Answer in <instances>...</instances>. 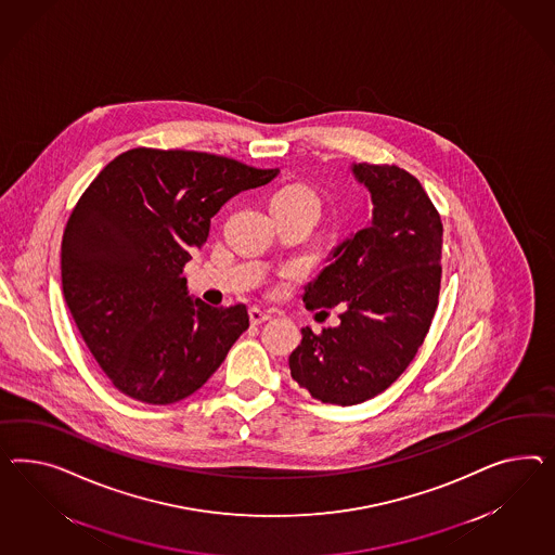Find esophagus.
Returning a JSON list of instances; mask_svg holds the SVG:
<instances>
[{"mask_svg": "<svg viewBox=\"0 0 555 555\" xmlns=\"http://www.w3.org/2000/svg\"><path fill=\"white\" fill-rule=\"evenodd\" d=\"M248 317H250V323H253V325H260V323L269 321L270 313L262 311V309H258V307H253V309L248 311Z\"/></svg>", "mask_w": 555, "mask_h": 555, "instance_id": "esophagus-1", "label": "esophagus"}]
</instances>
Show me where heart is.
<instances>
[{
	"instance_id": "heart-1",
	"label": "heart",
	"mask_w": 555,
	"mask_h": 555,
	"mask_svg": "<svg viewBox=\"0 0 555 555\" xmlns=\"http://www.w3.org/2000/svg\"><path fill=\"white\" fill-rule=\"evenodd\" d=\"M270 206H311L319 210L315 192L302 183H291L272 195Z\"/></svg>"
}]
</instances>
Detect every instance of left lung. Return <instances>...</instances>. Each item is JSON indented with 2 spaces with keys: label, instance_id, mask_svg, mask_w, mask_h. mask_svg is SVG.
Returning <instances> with one entry per match:
<instances>
[{
  "label": "left lung",
  "instance_id": "obj_1",
  "mask_svg": "<svg viewBox=\"0 0 555 555\" xmlns=\"http://www.w3.org/2000/svg\"><path fill=\"white\" fill-rule=\"evenodd\" d=\"M372 222L331 253L305 286L309 309L344 305L339 327H305L288 367L325 404H361L388 390L430 330L440 293L442 222L420 181L398 165L353 164Z\"/></svg>",
  "mask_w": 555,
  "mask_h": 555
}]
</instances>
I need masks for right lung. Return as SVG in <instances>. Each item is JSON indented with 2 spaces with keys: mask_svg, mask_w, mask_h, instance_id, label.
<instances>
[{
  "mask_svg": "<svg viewBox=\"0 0 555 555\" xmlns=\"http://www.w3.org/2000/svg\"><path fill=\"white\" fill-rule=\"evenodd\" d=\"M276 173L211 153L137 147L80 195L62 236V291L90 353L125 396L180 402L248 330L246 305L194 300L181 272L225 202Z\"/></svg>",
  "mask_w": 555,
  "mask_h": 555,
  "instance_id": "obj_1",
  "label": "right lung"
}]
</instances>
